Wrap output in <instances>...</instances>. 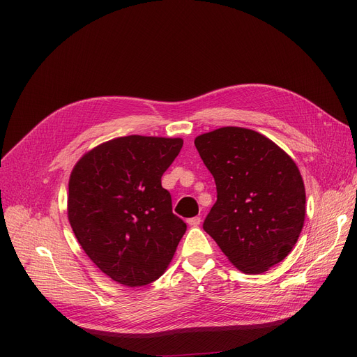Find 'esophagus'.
I'll return each instance as SVG.
<instances>
[{"label": "esophagus", "mask_w": 357, "mask_h": 357, "mask_svg": "<svg viewBox=\"0 0 357 357\" xmlns=\"http://www.w3.org/2000/svg\"><path fill=\"white\" fill-rule=\"evenodd\" d=\"M186 222H188V226H191V227H198L201 224V217H192Z\"/></svg>", "instance_id": "obj_1"}]
</instances>
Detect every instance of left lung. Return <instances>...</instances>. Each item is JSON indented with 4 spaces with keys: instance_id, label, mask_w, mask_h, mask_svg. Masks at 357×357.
<instances>
[{
    "instance_id": "obj_1",
    "label": "left lung",
    "mask_w": 357,
    "mask_h": 357,
    "mask_svg": "<svg viewBox=\"0 0 357 357\" xmlns=\"http://www.w3.org/2000/svg\"><path fill=\"white\" fill-rule=\"evenodd\" d=\"M217 185L204 230L248 275L266 272L295 246L305 220V186L292 158L250 128L221 127L195 137Z\"/></svg>"
}]
</instances>
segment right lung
Here are the masks:
<instances>
[{"instance_id": "right-lung-1", "label": "right lung", "mask_w": 357, "mask_h": 357, "mask_svg": "<svg viewBox=\"0 0 357 357\" xmlns=\"http://www.w3.org/2000/svg\"><path fill=\"white\" fill-rule=\"evenodd\" d=\"M182 144L179 137H117L91 149L72 169L70 227L117 284L136 288L160 278L186 231L160 181Z\"/></svg>"}]
</instances>
